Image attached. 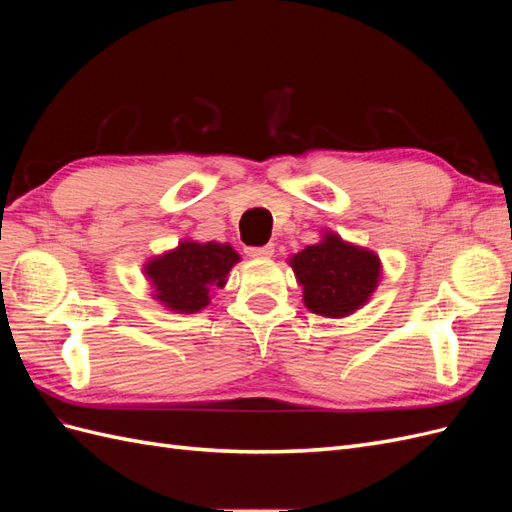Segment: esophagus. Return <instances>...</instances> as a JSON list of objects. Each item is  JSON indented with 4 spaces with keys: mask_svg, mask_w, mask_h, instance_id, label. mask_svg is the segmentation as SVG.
Masks as SVG:
<instances>
[{
    "mask_svg": "<svg viewBox=\"0 0 512 512\" xmlns=\"http://www.w3.org/2000/svg\"><path fill=\"white\" fill-rule=\"evenodd\" d=\"M275 252L273 243L267 245H260V247H245V254L252 256V258H271Z\"/></svg>",
    "mask_w": 512,
    "mask_h": 512,
    "instance_id": "obj_1",
    "label": "esophagus"
}]
</instances>
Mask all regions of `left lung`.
<instances>
[{
    "instance_id": "left-lung-1",
    "label": "left lung",
    "mask_w": 512,
    "mask_h": 512,
    "mask_svg": "<svg viewBox=\"0 0 512 512\" xmlns=\"http://www.w3.org/2000/svg\"><path fill=\"white\" fill-rule=\"evenodd\" d=\"M288 265L303 288V303L312 314L346 318L369 303L382 280V260L363 245L324 228L320 241L292 254Z\"/></svg>"
}]
</instances>
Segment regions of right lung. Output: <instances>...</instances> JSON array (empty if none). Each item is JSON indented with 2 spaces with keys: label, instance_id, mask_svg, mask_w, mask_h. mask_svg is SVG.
Wrapping results in <instances>:
<instances>
[{
  "label": "right lung",
  "instance_id": "right-lung-1",
  "mask_svg": "<svg viewBox=\"0 0 512 512\" xmlns=\"http://www.w3.org/2000/svg\"><path fill=\"white\" fill-rule=\"evenodd\" d=\"M241 256L230 243L181 239L173 250L151 256L143 275L151 299L175 314H198L211 303V294L226 286L230 269Z\"/></svg>",
  "mask_w": 512,
  "mask_h": 512
}]
</instances>
